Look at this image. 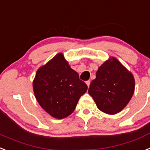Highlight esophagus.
<instances>
[{
  "label": "esophagus",
  "mask_w": 150,
  "mask_h": 150,
  "mask_svg": "<svg viewBox=\"0 0 150 150\" xmlns=\"http://www.w3.org/2000/svg\"><path fill=\"white\" fill-rule=\"evenodd\" d=\"M86 83L88 87H89V85H90V80H87V81H86Z\"/></svg>",
  "instance_id": "esophagus-1"
}]
</instances>
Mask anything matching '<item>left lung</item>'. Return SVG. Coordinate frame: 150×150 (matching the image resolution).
<instances>
[{
  "label": "left lung",
  "mask_w": 150,
  "mask_h": 150,
  "mask_svg": "<svg viewBox=\"0 0 150 150\" xmlns=\"http://www.w3.org/2000/svg\"><path fill=\"white\" fill-rule=\"evenodd\" d=\"M134 87L132 74L113 57L98 67L96 77L91 82L88 92L98 109L108 115H115L127 105Z\"/></svg>",
  "instance_id": "8db88e82"
}]
</instances>
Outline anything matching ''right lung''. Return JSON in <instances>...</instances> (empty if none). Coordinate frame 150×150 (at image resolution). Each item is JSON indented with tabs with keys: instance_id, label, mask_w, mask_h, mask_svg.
Wrapping results in <instances>:
<instances>
[{
	"instance_id": "1",
	"label": "right lung",
	"mask_w": 150,
	"mask_h": 150,
	"mask_svg": "<svg viewBox=\"0 0 150 150\" xmlns=\"http://www.w3.org/2000/svg\"><path fill=\"white\" fill-rule=\"evenodd\" d=\"M87 88L61 53L38 69L33 81L34 93L41 107L57 119L74 112Z\"/></svg>"
}]
</instances>
